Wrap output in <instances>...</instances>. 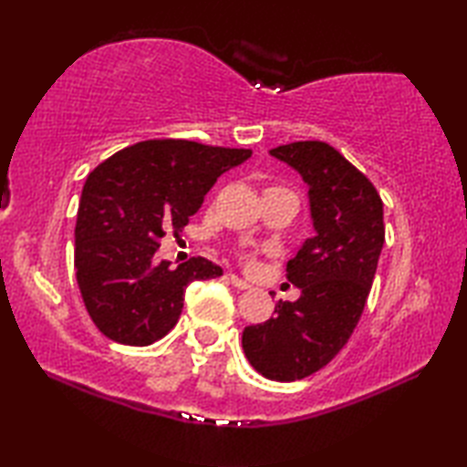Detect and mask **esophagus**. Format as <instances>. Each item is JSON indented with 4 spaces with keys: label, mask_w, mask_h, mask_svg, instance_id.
Returning a JSON list of instances; mask_svg holds the SVG:
<instances>
[{
    "label": "esophagus",
    "mask_w": 467,
    "mask_h": 467,
    "mask_svg": "<svg viewBox=\"0 0 467 467\" xmlns=\"http://www.w3.org/2000/svg\"><path fill=\"white\" fill-rule=\"evenodd\" d=\"M226 278L228 280H231V284H233V286H236V288H241V290H249L251 288V284L249 282H244L243 278H239V275H236V274H226Z\"/></svg>",
    "instance_id": "34e87169"
}]
</instances>
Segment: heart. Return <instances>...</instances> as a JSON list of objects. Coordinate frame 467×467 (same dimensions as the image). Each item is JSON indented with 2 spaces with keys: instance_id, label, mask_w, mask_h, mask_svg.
<instances>
[{
  "instance_id": "heart-1",
  "label": "heart",
  "mask_w": 467,
  "mask_h": 467,
  "mask_svg": "<svg viewBox=\"0 0 467 467\" xmlns=\"http://www.w3.org/2000/svg\"><path fill=\"white\" fill-rule=\"evenodd\" d=\"M243 259H244V262H247V264H253V257H251V255H243Z\"/></svg>"
}]
</instances>
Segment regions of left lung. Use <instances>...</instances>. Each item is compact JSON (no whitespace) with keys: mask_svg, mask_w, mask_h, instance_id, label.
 <instances>
[{"mask_svg":"<svg viewBox=\"0 0 467 467\" xmlns=\"http://www.w3.org/2000/svg\"><path fill=\"white\" fill-rule=\"evenodd\" d=\"M272 156L309 185L317 234L286 265L300 298L278 300L274 317L244 327L243 350L257 373L296 381L326 367L358 326L385 243L383 202L365 172L326 141H292Z\"/></svg>","mask_w":467,"mask_h":467,"instance_id":"8db88e82","label":"left lung"}]
</instances>
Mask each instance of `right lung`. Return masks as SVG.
Instances as JSON below:
<instances>
[{"label": "right lung", "mask_w": 467, "mask_h": 467, "mask_svg": "<svg viewBox=\"0 0 467 467\" xmlns=\"http://www.w3.org/2000/svg\"><path fill=\"white\" fill-rule=\"evenodd\" d=\"M251 150L179 138L119 150L86 179L76 220V278L86 311L109 339L148 346L167 336L183 311L185 288L223 275L205 257L171 267L156 251L179 233L205 193Z\"/></svg>", "instance_id": "right-lung-1"}]
</instances>
